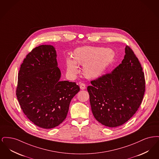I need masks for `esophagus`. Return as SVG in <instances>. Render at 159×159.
Segmentation results:
<instances>
[{
  "mask_svg": "<svg viewBox=\"0 0 159 159\" xmlns=\"http://www.w3.org/2000/svg\"><path fill=\"white\" fill-rule=\"evenodd\" d=\"M80 88L82 90L86 88V85H85V84H84V83H80Z\"/></svg>",
  "mask_w": 159,
  "mask_h": 159,
  "instance_id": "esophagus-1",
  "label": "esophagus"
}]
</instances>
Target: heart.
<instances>
[{
  "label": "heart",
  "mask_w": 159,
  "mask_h": 159,
  "mask_svg": "<svg viewBox=\"0 0 159 159\" xmlns=\"http://www.w3.org/2000/svg\"><path fill=\"white\" fill-rule=\"evenodd\" d=\"M114 58V52L103 48L83 46L77 48L74 58L68 57L66 60V71L68 76L75 77L79 73L78 64L83 66V73L88 78L101 76Z\"/></svg>",
  "instance_id": "obj_1"
}]
</instances>
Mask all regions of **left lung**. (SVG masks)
<instances>
[{"label": "left lung", "mask_w": 159, "mask_h": 159, "mask_svg": "<svg viewBox=\"0 0 159 159\" xmlns=\"http://www.w3.org/2000/svg\"><path fill=\"white\" fill-rule=\"evenodd\" d=\"M124 59L111 73L91 81L88 86L91 110L102 125L115 128L134 116L141 105L145 83L141 65L126 46Z\"/></svg>", "instance_id": "obj_1"}]
</instances>
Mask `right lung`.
I'll use <instances>...</instances> for the list:
<instances>
[{
	"label": "right lung",
	"mask_w": 159,
	"mask_h": 159,
	"mask_svg": "<svg viewBox=\"0 0 159 159\" xmlns=\"http://www.w3.org/2000/svg\"><path fill=\"white\" fill-rule=\"evenodd\" d=\"M57 52L52 45L33 49L23 61L16 95L21 109L34 125L53 128L65 120L71 99L80 91L75 82L60 81Z\"/></svg>",
	"instance_id": "obj_1"
}]
</instances>
